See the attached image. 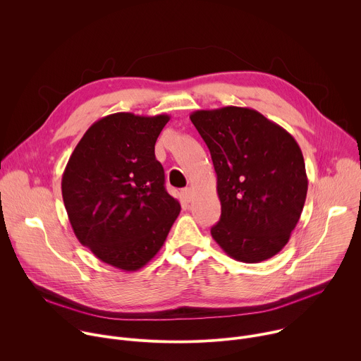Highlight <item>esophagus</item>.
<instances>
[{
    "label": "esophagus",
    "mask_w": 361,
    "mask_h": 361,
    "mask_svg": "<svg viewBox=\"0 0 361 361\" xmlns=\"http://www.w3.org/2000/svg\"><path fill=\"white\" fill-rule=\"evenodd\" d=\"M181 195H183L184 201L190 202L191 198H192V191H191V188H184V190H181Z\"/></svg>",
    "instance_id": "1"
}]
</instances>
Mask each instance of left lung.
<instances>
[{
    "label": "left lung",
    "mask_w": 361,
    "mask_h": 361,
    "mask_svg": "<svg viewBox=\"0 0 361 361\" xmlns=\"http://www.w3.org/2000/svg\"><path fill=\"white\" fill-rule=\"evenodd\" d=\"M191 123L217 174L216 243L231 259L260 263L288 243L307 195L302 152L283 127L245 107L197 110Z\"/></svg>",
    "instance_id": "obj_1"
}]
</instances>
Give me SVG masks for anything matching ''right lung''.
Segmentation results:
<instances>
[{"instance_id":"right-lung-1","label":"right lung","mask_w":361,"mask_h":361,"mask_svg":"<svg viewBox=\"0 0 361 361\" xmlns=\"http://www.w3.org/2000/svg\"><path fill=\"white\" fill-rule=\"evenodd\" d=\"M170 116L116 113L95 121L66 166L61 191L78 241L116 269L135 271L163 247L180 214L154 145Z\"/></svg>"}]
</instances>
